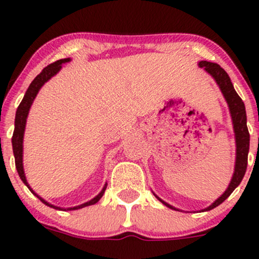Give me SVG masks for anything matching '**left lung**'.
I'll return each instance as SVG.
<instances>
[{
	"label": "left lung",
	"instance_id": "1",
	"mask_svg": "<svg viewBox=\"0 0 259 259\" xmlns=\"http://www.w3.org/2000/svg\"><path fill=\"white\" fill-rule=\"evenodd\" d=\"M198 67L204 68V70L215 80V82L218 84L219 89H221L223 96H224L225 101H227L229 106V111H230L231 120H233V126H234V133H235V144H236V158H235V167H234V174L231 178L230 184H229L228 189L225 190L224 194L221 197L217 198V200L210 204L209 207L204 208L201 212H207V210L213 209L217 206L223 203L229 196L231 195V192L240 185L241 180L243 179V175L246 173V168H247V157H248V150H249V134L247 129V117H246V109H245V103L242 102L241 97L237 95V92L235 91L233 82H231L230 78H229L228 73L219 64L212 63V62L207 61H200L198 62ZM153 195L156 196L157 200L162 202L164 206L170 208V209L180 210L178 208L171 206V204L167 203L159 198L158 196L153 192Z\"/></svg>",
	"mask_w": 259,
	"mask_h": 259
}]
</instances>
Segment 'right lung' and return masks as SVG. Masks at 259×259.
Listing matches in <instances>:
<instances>
[{
  "label": "right lung",
  "mask_w": 259,
  "mask_h": 259,
  "mask_svg": "<svg viewBox=\"0 0 259 259\" xmlns=\"http://www.w3.org/2000/svg\"><path fill=\"white\" fill-rule=\"evenodd\" d=\"M72 59L70 58H64V59H59V61L55 62V63L47 65L46 68H44L42 72H41L38 75L31 81V84L29 85L28 90H26L24 97H23L22 102H20L19 107H18L17 112H16V120H14V132H13V136H12V146H13V154H14V159H16V168L18 174H19L20 179H22L23 183L28 186V189L34 194L36 197L40 200L42 203L46 204V206L55 208V209L58 210H75V209H80V208H84L88 206H91V204L97 203L101 200L103 194L106 191V187H107V183L103 186V189L101 190V192L97 196H95L94 198L90 201L85 202V203L79 204V206L75 207H69V208H62L58 206H55V204L50 203L46 200H44L42 197H40L34 190L31 189L29 183L26 181V177L24 173V165H23V141H24V133H25V125H26V118H28L29 111H30V107L34 102L35 97L40 91V89L42 88L45 85V82L49 81L52 76H55L59 70L62 69V64L63 63H68L70 62Z\"/></svg>",
  "instance_id": "obj_1"
}]
</instances>
